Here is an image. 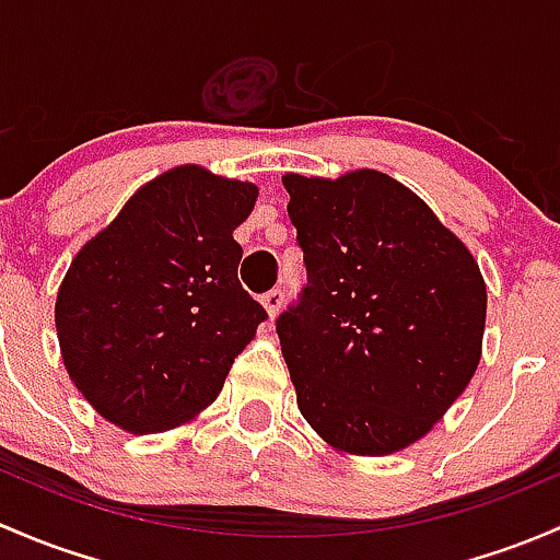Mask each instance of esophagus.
Returning a JSON list of instances; mask_svg holds the SVG:
<instances>
[{"instance_id": "esophagus-1", "label": "esophagus", "mask_w": 560, "mask_h": 560, "mask_svg": "<svg viewBox=\"0 0 560 560\" xmlns=\"http://www.w3.org/2000/svg\"><path fill=\"white\" fill-rule=\"evenodd\" d=\"M261 302H264V307H267L269 318H275V315L280 313L282 302H285V293H282L280 288H272V291H267V293H264V296H261Z\"/></svg>"}]
</instances>
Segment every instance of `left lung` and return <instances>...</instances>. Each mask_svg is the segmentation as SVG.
<instances>
[{
    "mask_svg": "<svg viewBox=\"0 0 560 560\" xmlns=\"http://www.w3.org/2000/svg\"><path fill=\"white\" fill-rule=\"evenodd\" d=\"M307 285L280 313L304 420L345 453L412 445L480 364L486 282L423 199L374 170L285 175Z\"/></svg>",
    "mask_w": 560,
    "mask_h": 560,
    "instance_id": "left-lung-1",
    "label": "left lung"
}]
</instances>
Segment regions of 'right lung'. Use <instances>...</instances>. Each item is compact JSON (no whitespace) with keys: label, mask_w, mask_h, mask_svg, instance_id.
I'll return each mask as SVG.
<instances>
[{"label":"right lung","mask_w":560,"mask_h":560,"mask_svg":"<svg viewBox=\"0 0 560 560\" xmlns=\"http://www.w3.org/2000/svg\"><path fill=\"white\" fill-rule=\"evenodd\" d=\"M258 188L201 166L142 186L74 256L56 299L65 366L131 434L183 423L221 394L267 310L240 285L234 229Z\"/></svg>","instance_id":"right-lung-1"}]
</instances>
